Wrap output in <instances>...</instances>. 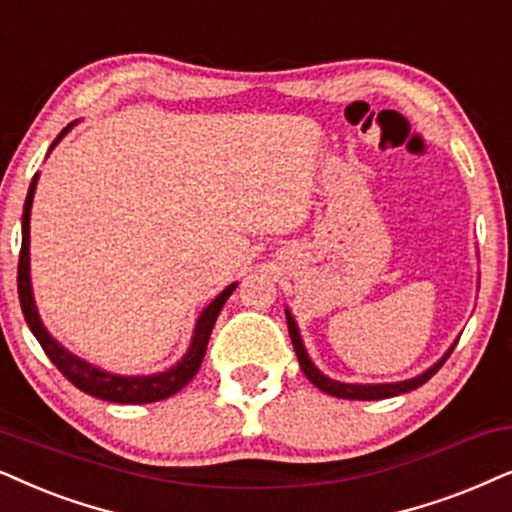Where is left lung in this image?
<instances>
[{
  "mask_svg": "<svg viewBox=\"0 0 512 512\" xmlns=\"http://www.w3.org/2000/svg\"><path fill=\"white\" fill-rule=\"evenodd\" d=\"M287 324H289V336H291V343H294V350H296V357L298 362H301V369L303 374L310 378V383L317 386L322 390V393L327 395H334V397H343V400H386V397H395V395H402V393H409V390H414L418 386H423V383L428 381V378H433L437 374V369L442 367L444 362L449 360L451 350H454V345H451V350L447 355L442 357L440 362L433 364L426 374L411 378V381H402V383H386V386H350V383H338V381H331L320 371L315 369V364L310 362L308 353H305L303 343H301V336H298V329H296V322L294 317L287 313Z\"/></svg>",
  "mask_w": 512,
  "mask_h": 512,
  "instance_id": "left-lung-1",
  "label": "left lung"
}]
</instances>
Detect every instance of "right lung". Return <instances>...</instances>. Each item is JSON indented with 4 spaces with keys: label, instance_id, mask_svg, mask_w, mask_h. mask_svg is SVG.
I'll return each mask as SVG.
<instances>
[{
    "label": "right lung",
    "instance_id": "1",
    "mask_svg": "<svg viewBox=\"0 0 512 512\" xmlns=\"http://www.w3.org/2000/svg\"><path fill=\"white\" fill-rule=\"evenodd\" d=\"M70 129V126H68ZM63 129L58 134L56 141L51 143V148L65 136ZM37 176L32 178L28 197H25L23 207V242H21V256H18V298H21V310L25 315V322L35 338L42 345L46 357L56 364V369L68 378L72 386L82 390L86 395H94L98 400L105 402H117V404H148V402H159L167 400V397L176 395L183 386H188L192 376L197 374L199 364L204 360V353H207V343L211 336V329H214L216 317L221 313V308L228 301V296L235 291L237 284H230L228 289L221 291L214 301L209 303V308L204 310L202 317L197 320L195 336H192L190 350L185 353L181 362L176 364L174 369L164 371V374L155 376H115L108 374V371H101L91 364H86L79 357L70 355L68 350L63 348L56 338H51L49 331L44 329L42 320H39L35 301H32V289H30V207H32V195H35Z\"/></svg>",
    "mask_w": 512,
    "mask_h": 512
}]
</instances>
